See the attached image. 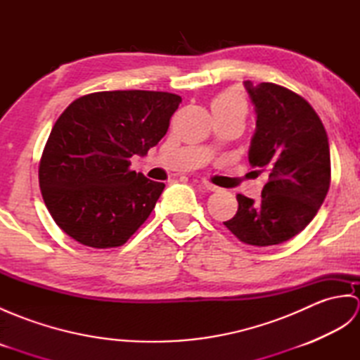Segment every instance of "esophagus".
Segmentation results:
<instances>
[{
  "instance_id": "34e87169",
  "label": "esophagus",
  "mask_w": 360,
  "mask_h": 360,
  "mask_svg": "<svg viewBox=\"0 0 360 360\" xmlns=\"http://www.w3.org/2000/svg\"><path fill=\"white\" fill-rule=\"evenodd\" d=\"M201 184H202V187H204L205 190H209V192H218V187H217V186H213V184H210L209 181H202Z\"/></svg>"
}]
</instances>
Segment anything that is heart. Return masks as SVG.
I'll return each instance as SVG.
<instances>
[{
    "mask_svg": "<svg viewBox=\"0 0 360 360\" xmlns=\"http://www.w3.org/2000/svg\"><path fill=\"white\" fill-rule=\"evenodd\" d=\"M212 111L219 112H246V102L238 89H229L213 98Z\"/></svg>",
    "mask_w": 360,
    "mask_h": 360,
    "instance_id": "obj_1",
    "label": "heart"
}]
</instances>
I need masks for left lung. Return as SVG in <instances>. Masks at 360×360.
<instances>
[{"mask_svg": "<svg viewBox=\"0 0 360 360\" xmlns=\"http://www.w3.org/2000/svg\"><path fill=\"white\" fill-rule=\"evenodd\" d=\"M257 114L249 164L269 179L262 200L236 196L224 223L240 241L274 246L300 233L323 204L331 182L330 143L322 120L303 97L274 83L244 82Z\"/></svg>", "mask_w": 360, "mask_h": 360, "instance_id": "obj_1", "label": "left lung"}]
</instances>
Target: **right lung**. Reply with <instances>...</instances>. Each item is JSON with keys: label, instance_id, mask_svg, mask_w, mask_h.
Listing matches in <instances>:
<instances>
[{"label": "right lung", "instance_id": "right-lung-1", "mask_svg": "<svg viewBox=\"0 0 360 360\" xmlns=\"http://www.w3.org/2000/svg\"><path fill=\"white\" fill-rule=\"evenodd\" d=\"M182 98L159 91H103L62 112L43 150L38 179L57 226L85 246L127 243L165 187L129 170L165 136Z\"/></svg>", "mask_w": 360, "mask_h": 360}]
</instances>
